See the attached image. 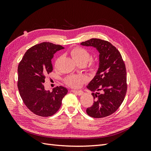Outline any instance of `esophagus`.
I'll use <instances>...</instances> for the list:
<instances>
[{"instance_id": "34e87169", "label": "esophagus", "mask_w": 151, "mask_h": 151, "mask_svg": "<svg viewBox=\"0 0 151 151\" xmlns=\"http://www.w3.org/2000/svg\"><path fill=\"white\" fill-rule=\"evenodd\" d=\"M70 91L73 92V93H76V95H79V96H81V95H82L83 94V91H81V90H80V91L71 90Z\"/></svg>"}]
</instances>
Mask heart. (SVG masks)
I'll list each match as a JSON object with an SVG mask.
<instances>
[{"label":"heart","mask_w":151,"mask_h":151,"mask_svg":"<svg viewBox=\"0 0 151 151\" xmlns=\"http://www.w3.org/2000/svg\"><path fill=\"white\" fill-rule=\"evenodd\" d=\"M70 54L74 60L78 64H85L91 58V54L89 51L82 47H75L70 50ZM97 64L93 62L89 65V68L91 70L95 69ZM87 81V78L85 76L81 75H73L67 76L65 79L66 84L73 88H78Z\"/></svg>","instance_id":"b5f03b06"}]
</instances>
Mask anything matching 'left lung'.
I'll use <instances>...</instances> for the list:
<instances>
[{
  "instance_id": "8db88e82",
  "label": "left lung",
  "mask_w": 151,
  "mask_h": 151,
  "mask_svg": "<svg viewBox=\"0 0 151 151\" xmlns=\"http://www.w3.org/2000/svg\"><path fill=\"white\" fill-rule=\"evenodd\" d=\"M91 46L99 52V67L87 88L91 91L94 103L88 108L90 117L102 118L114 114L123 102L127 93V70L124 61L116 47L107 41L92 38L81 43ZM101 91V94L98 91Z\"/></svg>"
}]
</instances>
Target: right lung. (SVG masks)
Wrapping results in <instances>:
<instances>
[{
    "label": "right lung",
    "instance_id": "add662e5",
    "mask_svg": "<svg viewBox=\"0 0 151 151\" xmlns=\"http://www.w3.org/2000/svg\"><path fill=\"white\" fill-rule=\"evenodd\" d=\"M64 48L49 42H43L30 48L18 65L17 87L24 104L36 115L49 117L62 106L68 90L60 86L52 91H46L45 76L52 71L51 60L57 51Z\"/></svg>",
    "mask_w": 151,
    "mask_h": 151
}]
</instances>
